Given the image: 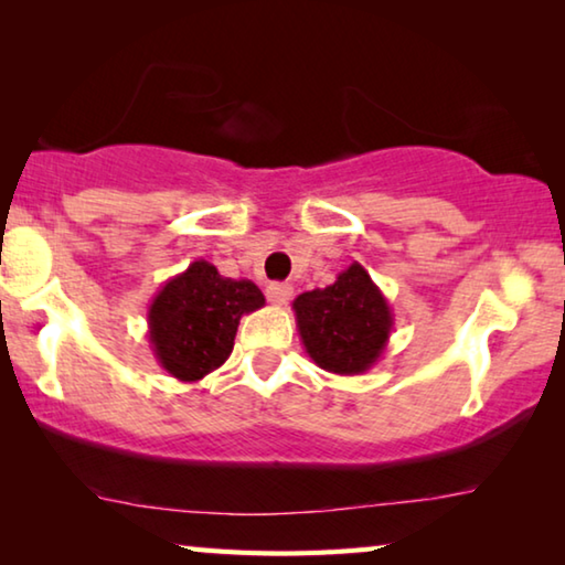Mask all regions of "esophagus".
<instances>
[{
  "label": "esophagus",
  "instance_id": "esophagus-1",
  "mask_svg": "<svg viewBox=\"0 0 565 565\" xmlns=\"http://www.w3.org/2000/svg\"><path fill=\"white\" fill-rule=\"evenodd\" d=\"M291 294H294L291 284L274 281V284H268V286H266V297H268V301H271V305H276V307L286 305V301L291 299Z\"/></svg>",
  "mask_w": 565,
  "mask_h": 565
}]
</instances>
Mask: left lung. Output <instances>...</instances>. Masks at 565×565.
<instances>
[{
	"label": "left lung",
	"instance_id": "8db88e82",
	"mask_svg": "<svg viewBox=\"0 0 565 565\" xmlns=\"http://www.w3.org/2000/svg\"><path fill=\"white\" fill-rule=\"evenodd\" d=\"M291 307L307 355L327 373L360 375L383 358L393 309L358 260L334 284L299 294Z\"/></svg>",
	"mask_w": 565,
	"mask_h": 565
}]
</instances>
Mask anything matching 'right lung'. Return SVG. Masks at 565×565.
I'll return each mask as SVG.
<instances>
[{"mask_svg":"<svg viewBox=\"0 0 565 565\" xmlns=\"http://www.w3.org/2000/svg\"><path fill=\"white\" fill-rule=\"evenodd\" d=\"M266 305L248 279H228L207 260H192L151 299L147 322L157 363L182 383H198L233 352L241 317Z\"/></svg>","mask_w":565,"mask_h":565,"instance_id":"obj_1","label":"right lung"}]
</instances>
